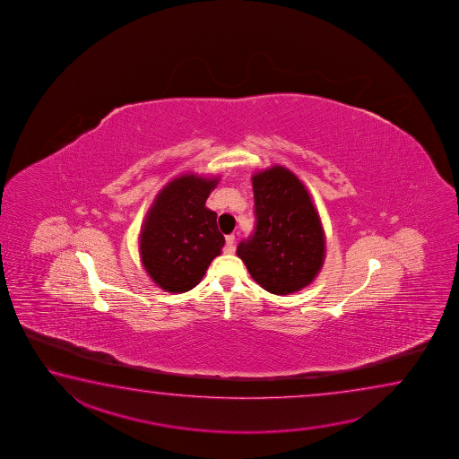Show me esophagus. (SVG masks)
<instances>
[{
	"mask_svg": "<svg viewBox=\"0 0 459 459\" xmlns=\"http://www.w3.org/2000/svg\"><path fill=\"white\" fill-rule=\"evenodd\" d=\"M226 252L228 254H233L234 250H236V238H234V234H230V236H226Z\"/></svg>",
	"mask_w": 459,
	"mask_h": 459,
	"instance_id": "obj_1",
	"label": "esophagus"
}]
</instances>
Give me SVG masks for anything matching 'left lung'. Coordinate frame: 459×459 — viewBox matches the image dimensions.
Wrapping results in <instances>:
<instances>
[{
	"instance_id": "1",
	"label": "left lung",
	"mask_w": 459,
	"mask_h": 459,
	"mask_svg": "<svg viewBox=\"0 0 459 459\" xmlns=\"http://www.w3.org/2000/svg\"><path fill=\"white\" fill-rule=\"evenodd\" d=\"M254 234L236 254L268 292L288 296L307 288L325 264L326 239L318 212L300 179L286 167L256 171Z\"/></svg>"
}]
</instances>
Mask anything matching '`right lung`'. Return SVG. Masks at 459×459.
<instances>
[{"instance_id": "obj_1", "label": "right lung", "mask_w": 459, "mask_h": 459, "mask_svg": "<svg viewBox=\"0 0 459 459\" xmlns=\"http://www.w3.org/2000/svg\"><path fill=\"white\" fill-rule=\"evenodd\" d=\"M217 183L195 173L181 175L163 186L149 209L140 234L141 262L167 292L195 288L221 254L225 236L218 231L217 213L205 207Z\"/></svg>"}]
</instances>
